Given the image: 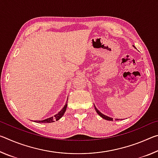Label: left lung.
<instances>
[{
	"label": "left lung",
	"instance_id": "1",
	"mask_svg": "<svg viewBox=\"0 0 158 158\" xmlns=\"http://www.w3.org/2000/svg\"><path fill=\"white\" fill-rule=\"evenodd\" d=\"M134 47V46H133ZM94 106H95V111H96V112H97V113L98 114V115L99 116H100L102 118H104V119H105V120H107V121H113V118H111V117H109V116H105V114H102L101 112L98 110V109L95 107V106L94 105ZM118 119H116V121H118Z\"/></svg>",
	"mask_w": 158,
	"mask_h": 158
}]
</instances>
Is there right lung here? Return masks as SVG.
Instances as JSON below:
<instances>
[{
	"mask_svg": "<svg viewBox=\"0 0 158 158\" xmlns=\"http://www.w3.org/2000/svg\"><path fill=\"white\" fill-rule=\"evenodd\" d=\"M67 100V101H68ZM67 106H68V103H65V105L64 106V107L61 109V111L58 112L57 114H56L54 116H52L49 118H47L45 120H43V121H34V122L35 123H53L55 121H58L61 117H62L64 114H65V112L66 111V108H67Z\"/></svg>",
	"mask_w": 158,
	"mask_h": 158,
	"instance_id": "obj_1",
	"label": "right lung"
}]
</instances>
